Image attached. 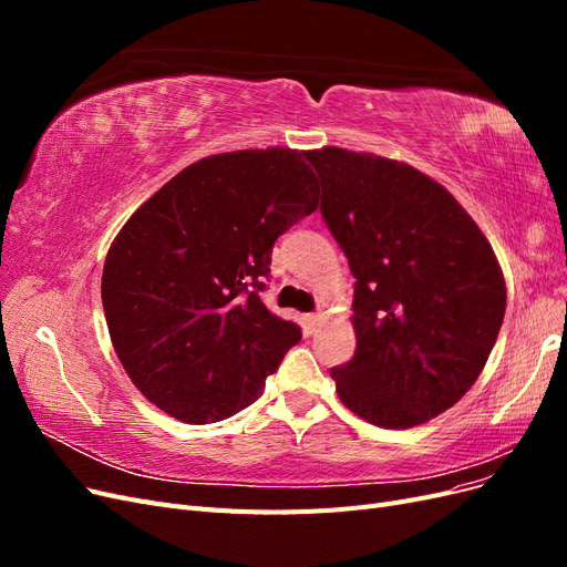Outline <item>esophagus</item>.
Listing matches in <instances>:
<instances>
[{"label":"esophagus","mask_w":567,"mask_h":567,"mask_svg":"<svg viewBox=\"0 0 567 567\" xmlns=\"http://www.w3.org/2000/svg\"><path fill=\"white\" fill-rule=\"evenodd\" d=\"M321 323H323V312H315V315H310V317H307V331L315 333Z\"/></svg>","instance_id":"obj_1"}]
</instances>
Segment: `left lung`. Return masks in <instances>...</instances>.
Segmentation results:
<instances>
[{"mask_svg":"<svg viewBox=\"0 0 567 567\" xmlns=\"http://www.w3.org/2000/svg\"><path fill=\"white\" fill-rule=\"evenodd\" d=\"M305 158L357 279V350L331 369L338 398L390 431L431 421L471 390L499 336L496 255L447 188L416 167L336 146Z\"/></svg>","mask_w":567,"mask_h":567,"instance_id":"1","label":"left lung"}]
</instances>
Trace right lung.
<instances>
[{
  "instance_id": "right-lung-1",
  "label": "right lung",
  "mask_w": 567,
  "mask_h": 567,
  "mask_svg": "<svg viewBox=\"0 0 567 567\" xmlns=\"http://www.w3.org/2000/svg\"><path fill=\"white\" fill-rule=\"evenodd\" d=\"M293 148L208 156L158 188L106 255L101 300L113 348L148 402L215 423L260 398L302 338L260 300L277 238L319 205Z\"/></svg>"
}]
</instances>
